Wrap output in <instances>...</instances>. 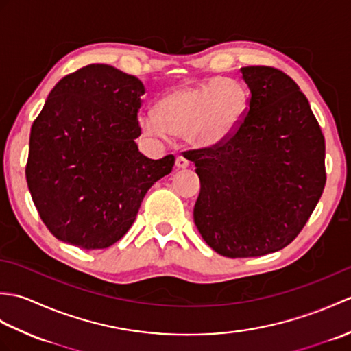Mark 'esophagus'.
<instances>
[{"label": "esophagus", "mask_w": 351, "mask_h": 351, "mask_svg": "<svg viewBox=\"0 0 351 351\" xmlns=\"http://www.w3.org/2000/svg\"><path fill=\"white\" fill-rule=\"evenodd\" d=\"M176 167L178 169H187L189 166H190V161L185 158V156H182V155H178L176 156Z\"/></svg>", "instance_id": "34e87169"}]
</instances>
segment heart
Wrapping results in <instances>:
<instances>
[{
	"label": "heart",
	"instance_id": "1",
	"mask_svg": "<svg viewBox=\"0 0 351 351\" xmlns=\"http://www.w3.org/2000/svg\"><path fill=\"white\" fill-rule=\"evenodd\" d=\"M249 108V92L240 81L214 78L182 84L138 116L140 131L155 141L181 136L193 147L219 146L240 128Z\"/></svg>",
	"mask_w": 351,
	"mask_h": 351
}]
</instances>
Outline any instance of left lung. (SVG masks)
Returning a JSON list of instances; mask_svg holds the SVG:
<instances>
[{
  "instance_id": "left-lung-1",
  "label": "left lung",
  "mask_w": 351,
  "mask_h": 351,
  "mask_svg": "<svg viewBox=\"0 0 351 351\" xmlns=\"http://www.w3.org/2000/svg\"><path fill=\"white\" fill-rule=\"evenodd\" d=\"M240 71L250 90L240 128L187 158L200 180V235L223 256L253 258L283 249L306 225L326 185V146L294 80L268 66Z\"/></svg>"
}]
</instances>
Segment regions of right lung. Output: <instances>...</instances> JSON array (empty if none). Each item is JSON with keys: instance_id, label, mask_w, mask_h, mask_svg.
<instances>
[{"instance_id": "add662e5", "label": "right lung", "mask_w": 351, "mask_h": 351, "mask_svg": "<svg viewBox=\"0 0 351 351\" xmlns=\"http://www.w3.org/2000/svg\"><path fill=\"white\" fill-rule=\"evenodd\" d=\"M145 86L108 64H88L49 92L29 134L28 190L57 240L106 249L128 232L147 190L169 175L173 155L138 151Z\"/></svg>"}]
</instances>
